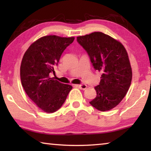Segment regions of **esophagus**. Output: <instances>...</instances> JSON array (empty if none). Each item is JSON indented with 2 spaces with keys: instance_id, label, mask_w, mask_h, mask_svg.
I'll return each instance as SVG.
<instances>
[{
  "instance_id": "34e87169",
  "label": "esophagus",
  "mask_w": 151,
  "mask_h": 151,
  "mask_svg": "<svg viewBox=\"0 0 151 151\" xmlns=\"http://www.w3.org/2000/svg\"><path fill=\"white\" fill-rule=\"evenodd\" d=\"M76 87H79L81 89H83V90H85V89H86V88H87V86L85 84H82V85H75Z\"/></svg>"
}]
</instances>
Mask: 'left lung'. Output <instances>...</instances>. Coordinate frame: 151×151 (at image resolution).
Masks as SVG:
<instances>
[{"instance_id": "1", "label": "left lung", "mask_w": 151, "mask_h": 151, "mask_svg": "<svg viewBox=\"0 0 151 151\" xmlns=\"http://www.w3.org/2000/svg\"><path fill=\"white\" fill-rule=\"evenodd\" d=\"M77 42L89 56L95 70L101 73L97 95L90 101L101 111L114 108L127 93L132 72L127 51L122 43L102 32L77 37Z\"/></svg>"}]
</instances>
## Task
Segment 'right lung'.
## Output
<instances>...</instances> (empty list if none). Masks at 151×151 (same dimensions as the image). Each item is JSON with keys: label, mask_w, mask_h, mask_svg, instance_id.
Here are the masks:
<instances>
[{"label": "right lung", "mask_w": 151, "mask_h": 151, "mask_svg": "<svg viewBox=\"0 0 151 151\" xmlns=\"http://www.w3.org/2000/svg\"><path fill=\"white\" fill-rule=\"evenodd\" d=\"M75 37L51 35L40 37L29 47L23 55L20 68L21 84L31 100L46 113L60 108L73 88L63 84L50 73H55L64 50L73 42Z\"/></svg>", "instance_id": "add662e5"}]
</instances>
